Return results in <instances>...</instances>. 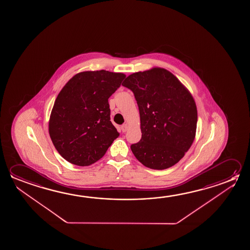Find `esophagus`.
Listing matches in <instances>:
<instances>
[{
    "instance_id": "1",
    "label": "esophagus",
    "mask_w": 250,
    "mask_h": 250,
    "mask_svg": "<svg viewBox=\"0 0 250 250\" xmlns=\"http://www.w3.org/2000/svg\"><path fill=\"white\" fill-rule=\"evenodd\" d=\"M127 129H128V125H127V124H124L123 125L121 126V130L123 132H125L127 131Z\"/></svg>"
}]
</instances>
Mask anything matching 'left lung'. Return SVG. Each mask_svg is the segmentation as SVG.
<instances>
[{
	"instance_id": "left-lung-1",
	"label": "left lung",
	"mask_w": 250,
	"mask_h": 250,
	"mask_svg": "<svg viewBox=\"0 0 250 250\" xmlns=\"http://www.w3.org/2000/svg\"><path fill=\"white\" fill-rule=\"evenodd\" d=\"M122 85L133 92L139 106L142 137L131 146L136 159L155 170L178 163L196 132L198 116L192 95L162 68L131 74Z\"/></svg>"
}]
</instances>
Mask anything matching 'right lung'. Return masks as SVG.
Here are the masks:
<instances>
[{"mask_svg": "<svg viewBox=\"0 0 250 250\" xmlns=\"http://www.w3.org/2000/svg\"><path fill=\"white\" fill-rule=\"evenodd\" d=\"M125 78L107 70L75 75L59 92L50 114L49 132L59 154L86 167L105 154L119 136L111 122L108 99Z\"/></svg>", "mask_w": 250, "mask_h": 250, "instance_id": "obj_1", "label": "right lung"}]
</instances>
